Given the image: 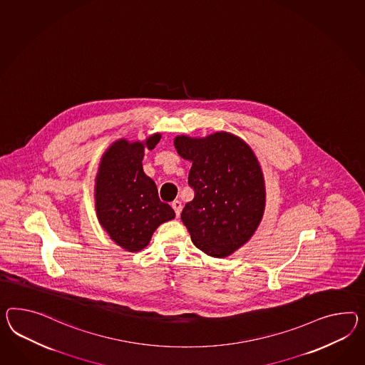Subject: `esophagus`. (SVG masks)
<instances>
[{
    "label": "esophagus",
    "instance_id": "esophagus-1",
    "mask_svg": "<svg viewBox=\"0 0 365 365\" xmlns=\"http://www.w3.org/2000/svg\"><path fill=\"white\" fill-rule=\"evenodd\" d=\"M172 207L175 209V213H176V215L180 217V215H181V209H182V204H181V201L175 200V201L172 202Z\"/></svg>",
    "mask_w": 365,
    "mask_h": 365
}]
</instances>
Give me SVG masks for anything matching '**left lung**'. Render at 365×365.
<instances>
[{
    "instance_id": "obj_1",
    "label": "left lung",
    "mask_w": 365,
    "mask_h": 365,
    "mask_svg": "<svg viewBox=\"0 0 365 365\" xmlns=\"http://www.w3.org/2000/svg\"><path fill=\"white\" fill-rule=\"evenodd\" d=\"M175 147L182 159L192 161L187 184L195 190L181 220L201 252L227 257L252 238L263 217L261 165L252 148L227 132L202 139L181 135Z\"/></svg>"
}]
</instances>
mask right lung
<instances>
[{
    "label": "right lung",
    "mask_w": 365,
    "mask_h": 365,
    "mask_svg": "<svg viewBox=\"0 0 365 365\" xmlns=\"http://www.w3.org/2000/svg\"><path fill=\"white\" fill-rule=\"evenodd\" d=\"M160 133L144 143L115 141L106 150L95 180V209L113 242L127 252H139L160 225L175 218V210L160 201L158 187L143 170L144 150H153Z\"/></svg>",
    "instance_id": "right-lung-1"
}]
</instances>
